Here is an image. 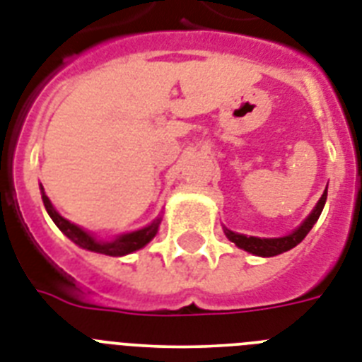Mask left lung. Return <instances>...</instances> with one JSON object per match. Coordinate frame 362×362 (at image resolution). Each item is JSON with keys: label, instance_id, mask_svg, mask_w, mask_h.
Instances as JSON below:
<instances>
[{"label": "left lung", "instance_id": "8db88e82", "mask_svg": "<svg viewBox=\"0 0 362 362\" xmlns=\"http://www.w3.org/2000/svg\"><path fill=\"white\" fill-rule=\"evenodd\" d=\"M325 199H327V189L324 191V195L318 201L316 208L313 210V214L303 221V225L293 230L292 234H288L284 238H255V236H243V234H236V232L227 230L225 228V234L230 240L232 243H236L240 249H245L247 252L252 255H258V257H275V255H281L284 251H290L292 247H296L298 243H301L305 236H307L310 228L314 227V223L318 221L320 214L325 206Z\"/></svg>", "mask_w": 362, "mask_h": 362}]
</instances>
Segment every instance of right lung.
Listing matches in <instances>:
<instances>
[{"instance_id":"add662e5","label":"right lung","mask_w":362,"mask_h":362,"mask_svg":"<svg viewBox=\"0 0 362 362\" xmlns=\"http://www.w3.org/2000/svg\"><path fill=\"white\" fill-rule=\"evenodd\" d=\"M42 201L44 206L48 210L49 217L54 219V223L59 227V230L63 232L64 236L70 238L76 245L83 249H89V251L95 252H102V255H110V257H122V255H128V252H134L137 249L145 247L146 243L151 242L152 238L156 236V232H158V227H160L161 219H156L152 225L148 227L141 228V230L130 232V234H124V236H119L115 242H98L95 238L87 234L85 230H81L79 227H76L74 223L66 221L64 217H61L57 211L54 210L52 206V202L46 195H44L42 191Z\"/></svg>"}]
</instances>
